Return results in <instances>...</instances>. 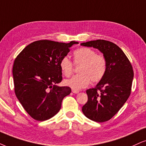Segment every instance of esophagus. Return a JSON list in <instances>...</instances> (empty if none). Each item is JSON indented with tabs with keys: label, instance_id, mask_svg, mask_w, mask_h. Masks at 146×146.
<instances>
[{
	"label": "esophagus",
	"instance_id": "esophagus-1",
	"mask_svg": "<svg viewBox=\"0 0 146 146\" xmlns=\"http://www.w3.org/2000/svg\"><path fill=\"white\" fill-rule=\"evenodd\" d=\"M72 93H76V94H77V93H79V91H78V90L74 89H72Z\"/></svg>",
	"mask_w": 146,
	"mask_h": 146
}]
</instances>
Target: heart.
<instances>
[{
  "mask_svg": "<svg viewBox=\"0 0 146 146\" xmlns=\"http://www.w3.org/2000/svg\"><path fill=\"white\" fill-rule=\"evenodd\" d=\"M74 64H82L79 69L80 74L74 75L66 80V84L74 89L78 90L87 87L91 80L96 83L102 80L107 70V62L103 55H98L94 50L88 47H80L73 52ZM59 67L62 73L69 77L73 72L72 62L64 57L61 59Z\"/></svg>",
  "mask_w": 146,
  "mask_h": 146,
  "instance_id": "heart-1",
  "label": "heart"
}]
</instances>
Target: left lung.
<instances>
[{
  "mask_svg": "<svg viewBox=\"0 0 146 146\" xmlns=\"http://www.w3.org/2000/svg\"><path fill=\"white\" fill-rule=\"evenodd\" d=\"M82 46L98 48L107 62L105 76L96 87L87 90L88 101L82 106L84 116L103 123L111 119L130 96L133 70L131 62L119 46L105 40L81 43Z\"/></svg>",
  "mask_w": 146,
  "mask_h": 146,
  "instance_id": "8db88e82",
  "label": "left lung"
}]
</instances>
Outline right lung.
I'll return each mask as SVG.
<instances>
[{"instance_id": "1", "label": "right lung", "mask_w": 146, "mask_h": 146, "mask_svg": "<svg viewBox=\"0 0 146 146\" xmlns=\"http://www.w3.org/2000/svg\"><path fill=\"white\" fill-rule=\"evenodd\" d=\"M78 42L41 40L26 46L14 61L13 76L16 97L28 114L38 121L46 120L60 110L69 87H59L62 72L59 63Z\"/></svg>"}]
</instances>
